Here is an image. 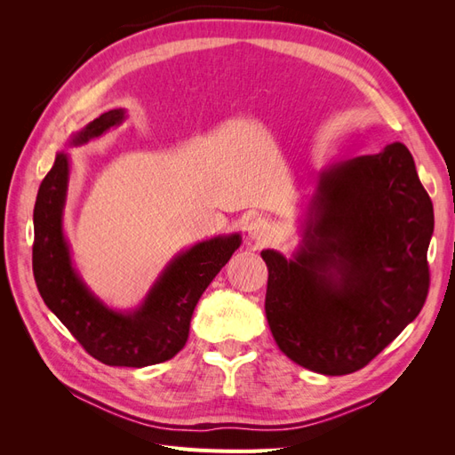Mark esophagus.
<instances>
[{"mask_svg": "<svg viewBox=\"0 0 455 455\" xmlns=\"http://www.w3.org/2000/svg\"><path fill=\"white\" fill-rule=\"evenodd\" d=\"M269 235H271V228L264 218L254 216L249 220V224H246V237H249L251 241L264 243L269 239Z\"/></svg>", "mask_w": 455, "mask_h": 455, "instance_id": "esophagus-1", "label": "esophagus"}]
</instances>
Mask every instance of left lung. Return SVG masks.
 Listing matches in <instances>:
<instances>
[{
	"label": "left lung",
	"mask_w": 455,
	"mask_h": 455,
	"mask_svg": "<svg viewBox=\"0 0 455 455\" xmlns=\"http://www.w3.org/2000/svg\"><path fill=\"white\" fill-rule=\"evenodd\" d=\"M433 229V203L401 142L315 172L299 244L288 258L261 251L279 349L324 376L366 366L425 304Z\"/></svg>",
	"instance_id": "left-lung-1"
}]
</instances>
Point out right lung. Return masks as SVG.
<instances>
[{
	"mask_svg": "<svg viewBox=\"0 0 455 455\" xmlns=\"http://www.w3.org/2000/svg\"><path fill=\"white\" fill-rule=\"evenodd\" d=\"M125 108H116L70 134L39 186L34 206L32 266L37 291L74 338L108 366L144 368L172 359L189 336L191 315L206 286L222 269L243 239L224 233L199 241L172 256L132 309L106 306L74 266L64 233V209L72 159L66 148H77L119 127Z\"/></svg>",
	"mask_w": 455,
	"mask_h": 455,
	"instance_id": "obj_1",
	"label": "right lung"
}]
</instances>
